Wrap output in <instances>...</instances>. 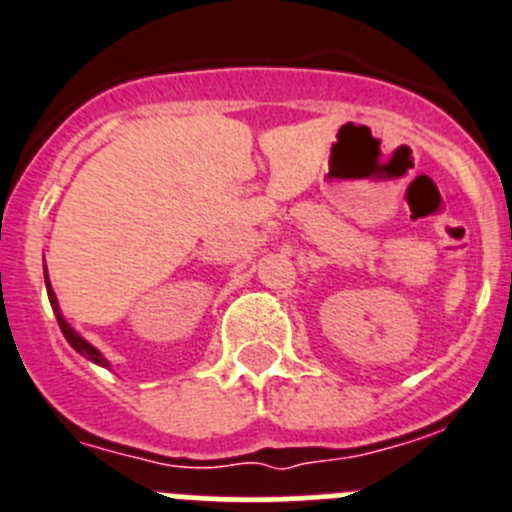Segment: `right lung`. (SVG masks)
Here are the masks:
<instances>
[{"mask_svg": "<svg viewBox=\"0 0 512 512\" xmlns=\"http://www.w3.org/2000/svg\"><path fill=\"white\" fill-rule=\"evenodd\" d=\"M45 288H47V298H50V305H52V310H55V318H57V323H60V331H62V336L68 338V343H70V346H73L75 351H78L80 356H83V358H88V361H93V364L103 366V369H111V361H108V358H105L103 353H100L98 348L93 346V343H88V341H85V338L80 336V333L75 331V328L70 326L68 321H65V315H62V310H60V303H57V295H55V290H52V285H50V278H47V267H45Z\"/></svg>", "mask_w": 512, "mask_h": 512, "instance_id": "right-lung-1", "label": "right lung"}]
</instances>
